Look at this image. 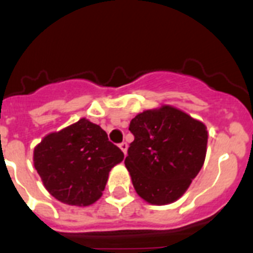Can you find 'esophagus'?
Returning <instances> with one entry per match:
<instances>
[{"label":"esophagus","mask_w":253,"mask_h":253,"mask_svg":"<svg viewBox=\"0 0 253 253\" xmlns=\"http://www.w3.org/2000/svg\"><path fill=\"white\" fill-rule=\"evenodd\" d=\"M119 147H120V149L124 152V154H126V151H128V144H126V142H122L119 144Z\"/></svg>","instance_id":"obj_1"}]
</instances>
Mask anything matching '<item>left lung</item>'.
Listing matches in <instances>:
<instances>
[{
	"label": "left lung",
	"instance_id": "8db88e82",
	"mask_svg": "<svg viewBox=\"0 0 253 253\" xmlns=\"http://www.w3.org/2000/svg\"><path fill=\"white\" fill-rule=\"evenodd\" d=\"M129 130L134 140L124 163L137 194L153 205L176 202L204 165L207 126L165 105L138 114Z\"/></svg>",
	"mask_w": 253,
	"mask_h": 253
}]
</instances>
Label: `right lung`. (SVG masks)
Wrapping results in <instances>:
<instances>
[{"label": "right lung", "instance_id": "right-lung-1", "mask_svg": "<svg viewBox=\"0 0 253 253\" xmlns=\"http://www.w3.org/2000/svg\"><path fill=\"white\" fill-rule=\"evenodd\" d=\"M123 160L106 131L84 118L48 134L34 149V166L49 194L77 207L100 199L109 172Z\"/></svg>", "mask_w": 253, "mask_h": 253}]
</instances>
